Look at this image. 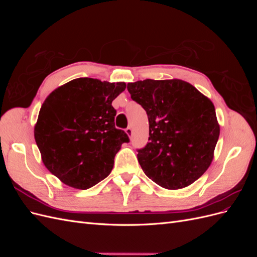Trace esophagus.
Here are the masks:
<instances>
[{
    "label": "esophagus",
    "mask_w": 257,
    "mask_h": 257,
    "mask_svg": "<svg viewBox=\"0 0 257 257\" xmlns=\"http://www.w3.org/2000/svg\"><path fill=\"white\" fill-rule=\"evenodd\" d=\"M125 133H126V135H127L128 137H132V135H133V130H132V127H127V128L125 130Z\"/></svg>",
    "instance_id": "34e87169"
}]
</instances>
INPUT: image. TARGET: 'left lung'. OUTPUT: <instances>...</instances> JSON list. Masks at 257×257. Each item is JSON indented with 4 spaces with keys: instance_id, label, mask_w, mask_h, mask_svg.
Here are the masks:
<instances>
[{
    "instance_id": "8db88e82",
    "label": "left lung",
    "mask_w": 257,
    "mask_h": 257,
    "mask_svg": "<svg viewBox=\"0 0 257 257\" xmlns=\"http://www.w3.org/2000/svg\"><path fill=\"white\" fill-rule=\"evenodd\" d=\"M149 120V143L138 150L144 173L167 190L183 189L212 163L220 136L213 103L181 79L127 83Z\"/></svg>"
}]
</instances>
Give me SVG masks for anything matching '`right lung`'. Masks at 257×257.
<instances>
[{"instance_id":"1","label":"right lung","mask_w":257,"mask_h":257,"mask_svg":"<svg viewBox=\"0 0 257 257\" xmlns=\"http://www.w3.org/2000/svg\"><path fill=\"white\" fill-rule=\"evenodd\" d=\"M125 82L77 78L45 99L34 126L42 161L61 182L87 190L110 174L128 136L115 128L112 100Z\"/></svg>"}]
</instances>
